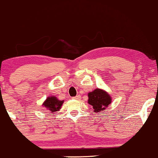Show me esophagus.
Wrapping results in <instances>:
<instances>
[{
  "label": "esophagus",
  "instance_id": "1",
  "mask_svg": "<svg viewBox=\"0 0 158 158\" xmlns=\"http://www.w3.org/2000/svg\"><path fill=\"white\" fill-rule=\"evenodd\" d=\"M73 99H77V100H79V99H80V96H76V97H73Z\"/></svg>",
  "mask_w": 158,
  "mask_h": 158
}]
</instances>
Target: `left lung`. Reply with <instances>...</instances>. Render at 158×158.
Returning a JSON list of instances; mask_svg holds the SVG:
<instances>
[{"label":"left lung","mask_w":158,"mask_h":158,"mask_svg":"<svg viewBox=\"0 0 158 158\" xmlns=\"http://www.w3.org/2000/svg\"><path fill=\"white\" fill-rule=\"evenodd\" d=\"M88 96V104L93 107L96 113L104 111L111 103L112 99L108 93L99 88H96L92 92H89Z\"/></svg>","instance_id":"8db88e82"}]
</instances>
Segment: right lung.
I'll return each instance as SVG.
<instances>
[{"label":"right lung","mask_w":158,"mask_h":158,"mask_svg":"<svg viewBox=\"0 0 158 158\" xmlns=\"http://www.w3.org/2000/svg\"><path fill=\"white\" fill-rule=\"evenodd\" d=\"M63 102H64V100H59L56 97H49L47 98L42 106H44L50 113L54 114L59 110Z\"/></svg>","instance_id":"1"}]
</instances>
